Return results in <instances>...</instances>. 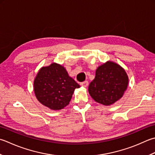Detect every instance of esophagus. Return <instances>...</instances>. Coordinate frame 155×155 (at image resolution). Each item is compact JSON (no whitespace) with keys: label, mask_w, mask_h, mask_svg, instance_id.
<instances>
[{"label":"esophagus","mask_w":155,"mask_h":155,"mask_svg":"<svg viewBox=\"0 0 155 155\" xmlns=\"http://www.w3.org/2000/svg\"><path fill=\"white\" fill-rule=\"evenodd\" d=\"M88 84H89V83H88L87 81H84V82H82V83H81V85L84 87H87L88 86Z\"/></svg>","instance_id":"1"}]
</instances>
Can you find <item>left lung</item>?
Wrapping results in <instances>:
<instances>
[{
  "mask_svg": "<svg viewBox=\"0 0 155 155\" xmlns=\"http://www.w3.org/2000/svg\"><path fill=\"white\" fill-rule=\"evenodd\" d=\"M128 84V77L124 69L113 62H107L96 70L89 93L96 102L110 105L122 97Z\"/></svg>",
  "mask_w": 155,
  "mask_h": 155,
  "instance_id": "1",
  "label": "left lung"
}]
</instances>
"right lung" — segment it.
<instances>
[{"mask_svg":"<svg viewBox=\"0 0 155 155\" xmlns=\"http://www.w3.org/2000/svg\"><path fill=\"white\" fill-rule=\"evenodd\" d=\"M33 85L38 101L54 110H61L68 105L74 89L80 87L69 77L66 69L56 63L41 68Z\"/></svg>","mask_w":155,"mask_h":155,"instance_id":"right-lung-1","label":"right lung"}]
</instances>
